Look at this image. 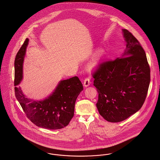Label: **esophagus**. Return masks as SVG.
<instances>
[{
  "label": "esophagus",
  "instance_id": "esophagus-1",
  "mask_svg": "<svg viewBox=\"0 0 160 160\" xmlns=\"http://www.w3.org/2000/svg\"><path fill=\"white\" fill-rule=\"evenodd\" d=\"M90 83H91L90 79L89 78H88V77L85 78L84 81H83V85H84V86L87 87V86H88L90 85Z\"/></svg>",
  "mask_w": 160,
  "mask_h": 160
}]
</instances>
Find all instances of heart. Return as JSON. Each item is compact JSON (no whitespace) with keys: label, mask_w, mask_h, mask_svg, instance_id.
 <instances>
[{"label":"heart","mask_w":160,"mask_h":160,"mask_svg":"<svg viewBox=\"0 0 160 160\" xmlns=\"http://www.w3.org/2000/svg\"><path fill=\"white\" fill-rule=\"evenodd\" d=\"M105 52L103 50H101L100 51H98V52L97 53V54L96 55L93 61L91 63V66L92 67H94L95 66H96L98 64V62L102 59V58L105 55Z\"/></svg>","instance_id":"heart-1"}]
</instances>
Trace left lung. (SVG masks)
I'll use <instances>...</instances> for the list:
<instances>
[{"label":"left lung","mask_w":160,"mask_h":160,"mask_svg":"<svg viewBox=\"0 0 160 160\" xmlns=\"http://www.w3.org/2000/svg\"><path fill=\"white\" fill-rule=\"evenodd\" d=\"M122 32L127 44L122 57L100 63L92 73L98 94L97 108L111 122L124 121L141 109L150 82L145 51L128 30Z\"/></svg>","instance_id":"8db88e82"}]
</instances>
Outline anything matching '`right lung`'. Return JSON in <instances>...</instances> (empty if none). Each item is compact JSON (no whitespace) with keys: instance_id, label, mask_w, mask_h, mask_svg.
Masks as SVG:
<instances>
[{"instance_id":"1","label":"right lung","mask_w":160,"mask_h":160,"mask_svg":"<svg viewBox=\"0 0 160 160\" xmlns=\"http://www.w3.org/2000/svg\"><path fill=\"white\" fill-rule=\"evenodd\" d=\"M28 39L27 38L16 54L14 60L15 96L25 115L39 127L49 130L61 129L67 126L74 116L76 99L83 89L75 76L60 82L54 91L42 100L27 98L18 85L22 79V66Z\"/></svg>"}]
</instances>
